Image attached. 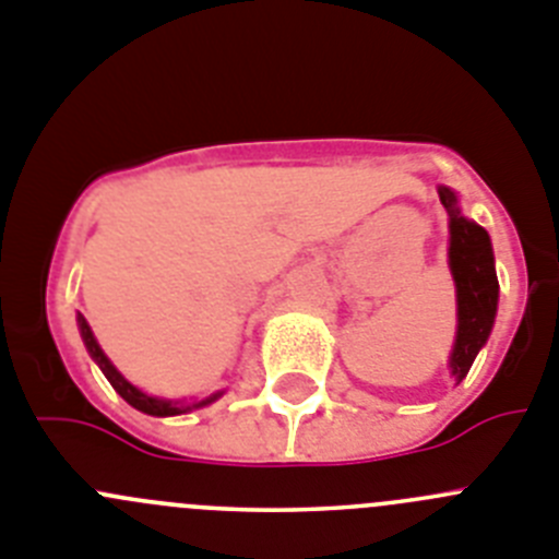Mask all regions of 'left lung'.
<instances>
[{"mask_svg":"<svg viewBox=\"0 0 559 559\" xmlns=\"http://www.w3.org/2000/svg\"><path fill=\"white\" fill-rule=\"evenodd\" d=\"M440 203L449 211V267L456 284V340L451 350V376L462 381L485 348L499 306V278L490 236L474 219L462 217L456 194L440 186Z\"/></svg>","mask_w":559,"mask_h":559,"instance_id":"1","label":"left lung"}]
</instances>
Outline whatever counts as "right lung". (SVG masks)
Returning <instances> with one entry per match:
<instances>
[{
	"mask_svg": "<svg viewBox=\"0 0 559 559\" xmlns=\"http://www.w3.org/2000/svg\"><path fill=\"white\" fill-rule=\"evenodd\" d=\"M78 325H80V336H83L85 348H88V354H92V359L97 361L99 370L105 373V379L110 381V386L122 395L124 401H128L130 406H135L139 412H144V415H155V417H169V415H183V412H192V409H200V406L211 404V401L219 399L217 395H211V399H203V401H194V404H180V401H167V399H153V395H147V392H142L139 386L130 384L128 379H124L122 373H119L117 367L110 365L108 356L103 354V348H99V342L94 340L92 329H88V323H85V317L78 314Z\"/></svg>",
	"mask_w": 559,
	"mask_h": 559,
	"instance_id": "1",
	"label": "right lung"
}]
</instances>
